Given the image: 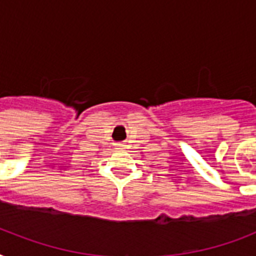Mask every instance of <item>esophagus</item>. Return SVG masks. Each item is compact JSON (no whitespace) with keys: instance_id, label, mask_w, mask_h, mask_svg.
Here are the masks:
<instances>
[{"instance_id":"34e87169","label":"esophagus","mask_w":256,"mask_h":256,"mask_svg":"<svg viewBox=\"0 0 256 256\" xmlns=\"http://www.w3.org/2000/svg\"><path fill=\"white\" fill-rule=\"evenodd\" d=\"M116 148H118V150H122V148H124V144H116Z\"/></svg>"}]
</instances>
